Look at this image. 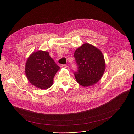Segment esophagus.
Returning <instances> with one entry per match:
<instances>
[{"mask_svg": "<svg viewBox=\"0 0 134 134\" xmlns=\"http://www.w3.org/2000/svg\"><path fill=\"white\" fill-rule=\"evenodd\" d=\"M62 67L63 68H65V69H66V68H67L68 66H67V65H66V64H64V65H62Z\"/></svg>", "mask_w": 134, "mask_h": 134, "instance_id": "1", "label": "esophagus"}]
</instances>
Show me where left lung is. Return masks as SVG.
Listing matches in <instances>:
<instances>
[{
  "label": "left lung",
  "instance_id": "left-lung-1",
  "mask_svg": "<svg viewBox=\"0 0 134 134\" xmlns=\"http://www.w3.org/2000/svg\"><path fill=\"white\" fill-rule=\"evenodd\" d=\"M74 57L78 66V72L74 73L77 82L85 87L96 83L103 76L106 69L102 52L87 43L75 50Z\"/></svg>",
  "mask_w": 134,
  "mask_h": 134
}]
</instances>
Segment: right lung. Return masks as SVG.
Masks as SVG:
<instances>
[{
	"label": "right lung",
	"mask_w": 134,
	"mask_h": 134,
	"mask_svg": "<svg viewBox=\"0 0 134 134\" xmlns=\"http://www.w3.org/2000/svg\"><path fill=\"white\" fill-rule=\"evenodd\" d=\"M60 69L48 52L39 50L27 58L25 71L31 85L40 89H47L53 85L54 77Z\"/></svg>",
	"instance_id": "right-lung-1"
}]
</instances>
